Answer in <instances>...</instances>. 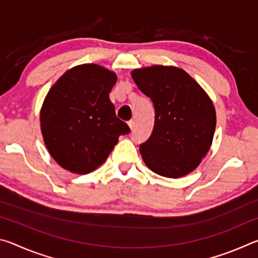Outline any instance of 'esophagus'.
<instances>
[{
    "label": "esophagus",
    "instance_id": "obj_1",
    "mask_svg": "<svg viewBox=\"0 0 258 258\" xmlns=\"http://www.w3.org/2000/svg\"><path fill=\"white\" fill-rule=\"evenodd\" d=\"M128 126H130L131 130H133L134 126H135V121H134L133 119H131V120L128 121Z\"/></svg>",
    "mask_w": 258,
    "mask_h": 258
}]
</instances>
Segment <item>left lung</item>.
Returning a JSON list of instances; mask_svg holds the SVG:
<instances>
[{"instance_id":"8db88e82","label":"left lung","mask_w":258,"mask_h":258,"mask_svg":"<svg viewBox=\"0 0 258 258\" xmlns=\"http://www.w3.org/2000/svg\"><path fill=\"white\" fill-rule=\"evenodd\" d=\"M133 81L151 99L155 125L140 145L146 165L158 175L177 178L198 167L212 146L216 112L194 78L173 66L134 69Z\"/></svg>"}]
</instances>
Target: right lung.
Returning <instances> with one entry per match:
<instances>
[{
	"label": "right lung",
	"instance_id": "right-lung-1",
	"mask_svg": "<svg viewBox=\"0 0 258 258\" xmlns=\"http://www.w3.org/2000/svg\"><path fill=\"white\" fill-rule=\"evenodd\" d=\"M117 76L99 64L69 69L51 87L41 109V131L50 155L61 167L77 174L98 168L131 132L116 116L109 93Z\"/></svg>",
	"mask_w": 258,
	"mask_h": 258
}]
</instances>
